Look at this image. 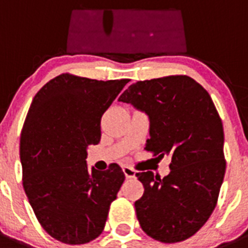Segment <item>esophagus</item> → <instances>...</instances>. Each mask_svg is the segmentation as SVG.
Listing matches in <instances>:
<instances>
[{
  "instance_id": "esophagus-1",
  "label": "esophagus",
  "mask_w": 248,
  "mask_h": 248,
  "mask_svg": "<svg viewBox=\"0 0 248 248\" xmlns=\"http://www.w3.org/2000/svg\"><path fill=\"white\" fill-rule=\"evenodd\" d=\"M123 171L125 174L126 179H133V177H135V174H137V171L133 168H130V166H123Z\"/></svg>"
}]
</instances>
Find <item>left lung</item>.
I'll use <instances>...</instances> for the list:
<instances>
[{
	"label": "left lung",
	"instance_id": "1",
	"mask_svg": "<svg viewBox=\"0 0 248 248\" xmlns=\"http://www.w3.org/2000/svg\"><path fill=\"white\" fill-rule=\"evenodd\" d=\"M148 114L145 150L171 157L164 179L138 172L144 195L135 201L146 235L175 244L195 235L217 203L226 160L223 126L210 94L187 76H169L131 84L119 97Z\"/></svg>",
	"mask_w": 248,
	"mask_h": 248
}]
</instances>
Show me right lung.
<instances>
[{
  "label": "right lung",
  "instance_id": "right-lung-1",
  "mask_svg": "<svg viewBox=\"0 0 248 248\" xmlns=\"http://www.w3.org/2000/svg\"><path fill=\"white\" fill-rule=\"evenodd\" d=\"M129 79L97 80L61 74L34 95L19 140L22 181L48 235L67 245L102 233L125 175L118 164L87 166V149L100 141V119Z\"/></svg>",
  "mask_w": 248,
  "mask_h": 248
}]
</instances>
